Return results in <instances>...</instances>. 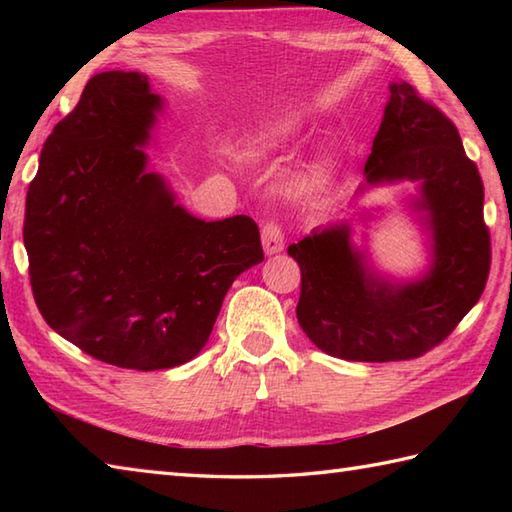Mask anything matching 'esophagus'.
Listing matches in <instances>:
<instances>
[{
    "label": "esophagus",
    "instance_id": "esophagus-1",
    "mask_svg": "<svg viewBox=\"0 0 512 512\" xmlns=\"http://www.w3.org/2000/svg\"><path fill=\"white\" fill-rule=\"evenodd\" d=\"M262 246L266 255H277L284 250V233L275 222H268L262 228Z\"/></svg>",
    "mask_w": 512,
    "mask_h": 512
}]
</instances>
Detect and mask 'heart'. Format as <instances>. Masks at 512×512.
I'll use <instances>...</instances> for the list:
<instances>
[{
  "label": "heart",
  "instance_id": "obj_1",
  "mask_svg": "<svg viewBox=\"0 0 512 512\" xmlns=\"http://www.w3.org/2000/svg\"><path fill=\"white\" fill-rule=\"evenodd\" d=\"M297 136V123L288 118H270L259 123L248 136V143L259 151H275Z\"/></svg>",
  "mask_w": 512,
  "mask_h": 512
}]
</instances>
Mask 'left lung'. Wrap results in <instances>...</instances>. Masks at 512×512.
<instances>
[{"instance_id":"8db88e82","label":"left lung","mask_w":512,"mask_h":512,"mask_svg":"<svg viewBox=\"0 0 512 512\" xmlns=\"http://www.w3.org/2000/svg\"><path fill=\"white\" fill-rule=\"evenodd\" d=\"M413 182L407 209L429 237V264L413 279L380 273L367 246L352 242V220L314 228L288 246L301 268L297 319L321 352L343 361L387 363L422 356L480 301L491 237L484 187L458 129L407 81L389 83V101L356 195ZM363 211L361 222L374 220Z\"/></svg>"}]
</instances>
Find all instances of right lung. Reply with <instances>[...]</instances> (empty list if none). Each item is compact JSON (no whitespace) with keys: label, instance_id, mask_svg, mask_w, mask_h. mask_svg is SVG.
I'll use <instances>...</instances> for the list:
<instances>
[{"label":"right lung","instance_id":"add662e5","mask_svg":"<svg viewBox=\"0 0 512 512\" xmlns=\"http://www.w3.org/2000/svg\"><path fill=\"white\" fill-rule=\"evenodd\" d=\"M162 112L147 74L92 76L43 145L26 195L41 317L85 354L138 372L198 356L228 288L264 262L248 215L200 220L147 169Z\"/></svg>","mask_w":512,"mask_h":512}]
</instances>
